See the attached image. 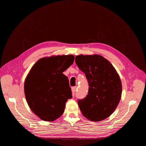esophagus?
Instances as JSON below:
<instances>
[{
    "label": "esophagus",
    "instance_id": "obj_1",
    "mask_svg": "<svg viewBox=\"0 0 146 146\" xmlns=\"http://www.w3.org/2000/svg\"><path fill=\"white\" fill-rule=\"evenodd\" d=\"M76 91V87H73L72 88V95H73V96H74Z\"/></svg>",
    "mask_w": 146,
    "mask_h": 146
}]
</instances>
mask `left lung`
I'll return each instance as SVG.
<instances>
[{"mask_svg": "<svg viewBox=\"0 0 146 146\" xmlns=\"http://www.w3.org/2000/svg\"><path fill=\"white\" fill-rule=\"evenodd\" d=\"M75 61L85 73L90 87L86 98L78 101L82 115L94 122L107 118L115 111L121 98L119 74L110 62L100 55H77Z\"/></svg>", "mask_w": 146, "mask_h": 146, "instance_id": "8db88e82", "label": "left lung"}]
</instances>
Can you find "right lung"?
<instances>
[{
    "instance_id": "1",
    "label": "right lung",
    "mask_w": 146,
    "mask_h": 146,
    "mask_svg": "<svg viewBox=\"0 0 146 146\" xmlns=\"http://www.w3.org/2000/svg\"><path fill=\"white\" fill-rule=\"evenodd\" d=\"M73 55H55L38 60L24 82V92L31 110L42 120L53 121L64 112L72 98L68 78L63 74L74 62Z\"/></svg>"
}]
</instances>
